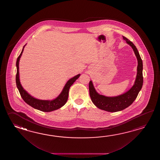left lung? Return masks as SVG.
Returning <instances> with one entry per match:
<instances>
[{
    "instance_id": "left-lung-1",
    "label": "left lung",
    "mask_w": 160,
    "mask_h": 160,
    "mask_svg": "<svg viewBox=\"0 0 160 160\" xmlns=\"http://www.w3.org/2000/svg\"><path fill=\"white\" fill-rule=\"evenodd\" d=\"M123 39L133 48L138 61L137 73L136 81L132 88L125 93L116 97H106L99 94L96 92L92 82H89V93L92 102L98 108L109 112L121 111L131 105L136 99L143 85L142 61L136 46L128 38L123 36Z\"/></svg>"
}]
</instances>
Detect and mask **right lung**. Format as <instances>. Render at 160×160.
<instances>
[{
	"instance_id": "add662e5",
	"label": "right lung",
	"mask_w": 160,
	"mask_h": 160,
	"mask_svg": "<svg viewBox=\"0 0 160 160\" xmlns=\"http://www.w3.org/2000/svg\"><path fill=\"white\" fill-rule=\"evenodd\" d=\"M24 46H23L21 54L19 55V56L18 57L17 63H16L17 68V72L16 75V83L22 98L24 100V102L28 105L34 108V109L41 110L42 112H50L61 108L63 106L65 105V103L68 101V91L70 86L74 83V82L78 78L81 74L75 75V77H74L73 78L70 79L66 83V84L65 85V87L63 88V90L62 91L61 93L59 94L57 98H56L55 99L50 101V100H41V99L35 98L33 97L30 95L25 90H24V88H23V87L22 86L21 82L19 81V62L20 60L21 55L23 53Z\"/></svg>"
}]
</instances>
